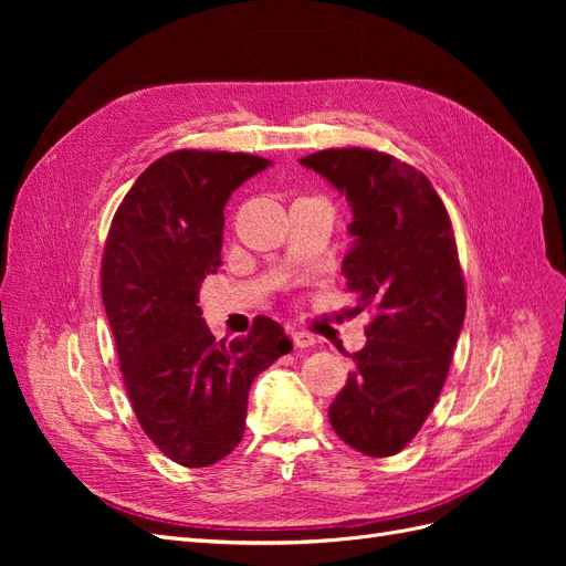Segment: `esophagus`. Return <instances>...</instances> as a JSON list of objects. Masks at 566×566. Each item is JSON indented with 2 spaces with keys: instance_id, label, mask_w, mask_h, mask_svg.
Listing matches in <instances>:
<instances>
[{
  "instance_id": "1",
  "label": "esophagus",
  "mask_w": 566,
  "mask_h": 566,
  "mask_svg": "<svg viewBox=\"0 0 566 566\" xmlns=\"http://www.w3.org/2000/svg\"><path fill=\"white\" fill-rule=\"evenodd\" d=\"M290 337H293L295 347H300V349H306V347H314L316 345V337L310 335V333H304V331H293V333H290Z\"/></svg>"
}]
</instances>
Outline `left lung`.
Instances as JSON below:
<instances>
[{
    "instance_id": "left-lung-1",
    "label": "left lung",
    "mask_w": 566,
    "mask_h": 566,
    "mask_svg": "<svg viewBox=\"0 0 566 566\" xmlns=\"http://www.w3.org/2000/svg\"><path fill=\"white\" fill-rule=\"evenodd\" d=\"M352 208L354 238L342 262L354 312H368L366 347L331 403L337 437L387 458L418 434L447 382L465 321L451 219L430 179L370 148H331L300 160Z\"/></svg>"
}]
</instances>
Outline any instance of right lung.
I'll return each mask as SVG.
<instances>
[{
    "instance_id": "right-lung-1",
    "label": "right lung",
    "mask_w": 566,
    "mask_h": 566,
    "mask_svg": "<svg viewBox=\"0 0 566 566\" xmlns=\"http://www.w3.org/2000/svg\"><path fill=\"white\" fill-rule=\"evenodd\" d=\"M271 163L248 153L175 150L148 165L113 217L101 295L132 408L184 468H208L245 432L252 380L293 349L281 323L217 342L198 293L221 266L224 205Z\"/></svg>"
}]
</instances>
